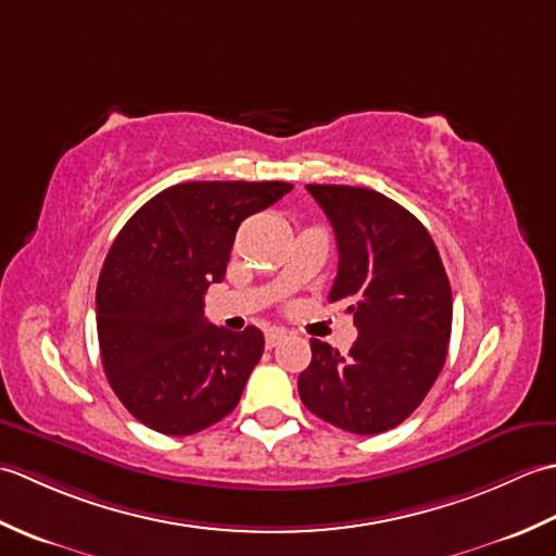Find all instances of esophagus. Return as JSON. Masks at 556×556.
Returning <instances> with one entry per match:
<instances>
[{
  "label": "esophagus",
  "mask_w": 556,
  "mask_h": 556,
  "mask_svg": "<svg viewBox=\"0 0 556 556\" xmlns=\"http://www.w3.org/2000/svg\"><path fill=\"white\" fill-rule=\"evenodd\" d=\"M287 339V332L285 329H267V334H265V344H267V349H275L277 344H281V341Z\"/></svg>",
  "instance_id": "34e87169"
}]
</instances>
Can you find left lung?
<instances>
[{
	"label": "left lung",
	"mask_w": 556,
	"mask_h": 556,
	"mask_svg": "<svg viewBox=\"0 0 556 556\" xmlns=\"http://www.w3.org/2000/svg\"><path fill=\"white\" fill-rule=\"evenodd\" d=\"M332 224L339 269L329 301L346 305L358 329L349 356L311 339L299 377L317 418L356 434L404 422L428 396L452 337V287L428 229L370 188L308 184Z\"/></svg>",
	"instance_id": "8db88e82"
}]
</instances>
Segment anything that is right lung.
Instances as JSON below:
<instances>
[{"label":"right lung","instance_id":"add662e5","mask_svg":"<svg viewBox=\"0 0 556 556\" xmlns=\"http://www.w3.org/2000/svg\"><path fill=\"white\" fill-rule=\"evenodd\" d=\"M285 181H188L157 193L124 224L98 281L100 356L126 410L184 437L239 404L265 349L205 320V291L224 279L241 222L291 191Z\"/></svg>","mask_w":556,"mask_h":556}]
</instances>
